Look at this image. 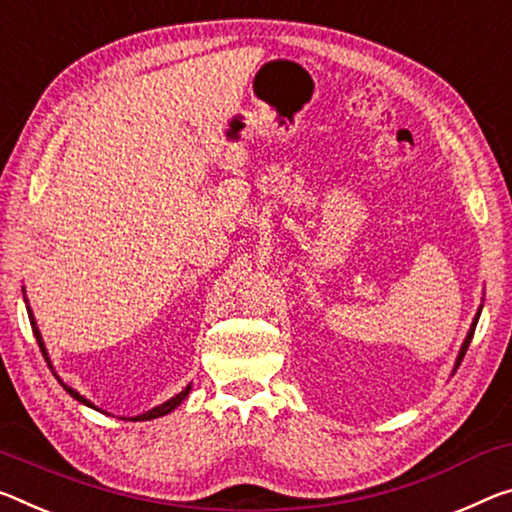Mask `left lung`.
Listing matches in <instances>:
<instances>
[{"mask_svg":"<svg viewBox=\"0 0 512 512\" xmlns=\"http://www.w3.org/2000/svg\"><path fill=\"white\" fill-rule=\"evenodd\" d=\"M478 316H481V310H478L476 319H474V323H472V330H469V335H467V339H465V344H462V348H460V355H458V362H456V367H460V362H462V358H465V353H467V348H469V342H472V337H474V330H476V323H478Z\"/></svg>","mask_w":512,"mask_h":512,"instance_id":"left-lung-1","label":"left lung"}]
</instances>
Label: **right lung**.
<instances>
[{
	"label": "right lung",
	"mask_w": 512,
	"mask_h": 512,
	"mask_svg": "<svg viewBox=\"0 0 512 512\" xmlns=\"http://www.w3.org/2000/svg\"><path fill=\"white\" fill-rule=\"evenodd\" d=\"M29 310V307H27ZM29 321H31V330H34V335H36V342H38V346H40V353L45 355V360H47V351H45V346H43V337H40V332H38V328H36V321H34V314H31V310H29ZM68 389V394L72 396V399H77L79 403H86V405H91V408H95V405L91 403V401H86L84 396H81L79 392H75V389H70L68 385H63ZM189 389H191V385H186L180 394L177 396H173V399H168L166 403H161V405H157V408H152V410H148V412H143V415H139V417H134V421H145V419H157V417H164V415H168V412H173L177 405H180L186 396H189Z\"/></svg>",
	"instance_id": "obj_1"
}]
</instances>
